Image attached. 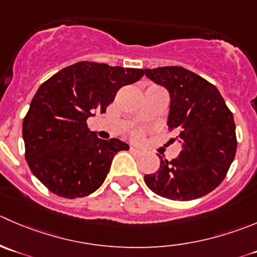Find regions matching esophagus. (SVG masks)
Wrapping results in <instances>:
<instances>
[{"label":"esophagus","instance_id":"1","mask_svg":"<svg viewBox=\"0 0 257 257\" xmlns=\"http://www.w3.org/2000/svg\"><path fill=\"white\" fill-rule=\"evenodd\" d=\"M131 152H132V153H133V154H142L141 149L136 148V147H131Z\"/></svg>","mask_w":257,"mask_h":257}]
</instances>
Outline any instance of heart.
Returning a JSON list of instances; mask_svg holds the SVG:
<instances>
[{"instance_id":"heart-1","label":"heart","mask_w":257,"mask_h":257,"mask_svg":"<svg viewBox=\"0 0 257 257\" xmlns=\"http://www.w3.org/2000/svg\"><path fill=\"white\" fill-rule=\"evenodd\" d=\"M133 136H134V138H141V137H142V132L141 131H136L133 133Z\"/></svg>"}]
</instances>
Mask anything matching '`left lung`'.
<instances>
[{
    "label": "left lung",
    "mask_w": 257,
    "mask_h": 257,
    "mask_svg": "<svg viewBox=\"0 0 257 257\" xmlns=\"http://www.w3.org/2000/svg\"><path fill=\"white\" fill-rule=\"evenodd\" d=\"M146 75L171 95L169 132L178 133L182 151L146 174L151 191L173 201L206 196L227 174L237 148L233 115L213 84L181 66L146 69ZM174 141V138H173Z\"/></svg>",
    "instance_id": "left-lung-1"
}]
</instances>
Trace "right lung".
Returning a JSON list of instances; mask_svg holds the SVG:
<instances>
[{
    "mask_svg": "<svg viewBox=\"0 0 257 257\" xmlns=\"http://www.w3.org/2000/svg\"><path fill=\"white\" fill-rule=\"evenodd\" d=\"M143 75V69L80 61L41 84L24 118L22 137L27 164L50 192L85 197L103 184L114 156L129 146L98 138L86 119L105 113L119 89Z\"/></svg>",
    "mask_w": 257,
    "mask_h": 257,
    "instance_id": "add662e5",
    "label": "right lung"
}]
</instances>
